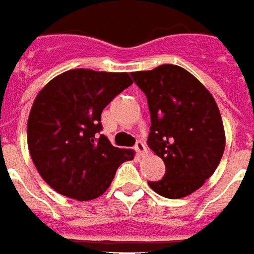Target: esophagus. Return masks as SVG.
I'll use <instances>...</instances> for the list:
<instances>
[{
    "label": "esophagus",
    "mask_w": 254,
    "mask_h": 254,
    "mask_svg": "<svg viewBox=\"0 0 254 254\" xmlns=\"http://www.w3.org/2000/svg\"><path fill=\"white\" fill-rule=\"evenodd\" d=\"M134 150H136V152L139 154L140 157H144L145 154H147V147H145L144 143H141V141H137V143H136Z\"/></svg>",
    "instance_id": "obj_1"
}]
</instances>
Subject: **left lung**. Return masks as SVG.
<instances>
[{
	"mask_svg": "<svg viewBox=\"0 0 254 254\" xmlns=\"http://www.w3.org/2000/svg\"><path fill=\"white\" fill-rule=\"evenodd\" d=\"M151 114L148 145L165 162L157 194L179 199L201 189L219 166L226 132L217 103L196 78L176 64L132 72Z\"/></svg>",
	"mask_w": 254,
	"mask_h": 254,
	"instance_id": "left-lung-1",
	"label": "left lung"
}]
</instances>
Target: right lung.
Here are the masks:
<instances>
[{
    "label": "right lung",
    "mask_w": 254,
    "mask_h": 254,
    "mask_svg": "<svg viewBox=\"0 0 254 254\" xmlns=\"http://www.w3.org/2000/svg\"><path fill=\"white\" fill-rule=\"evenodd\" d=\"M133 84L127 72L74 68L38 92L27 121V144L38 173L59 194L90 201L104 194L133 150L118 148L97 133L102 113Z\"/></svg>",
    "instance_id": "obj_1"
}]
</instances>
